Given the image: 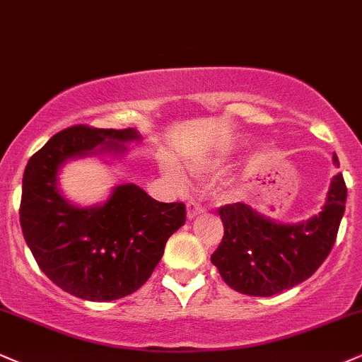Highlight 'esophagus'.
<instances>
[{"mask_svg":"<svg viewBox=\"0 0 362 362\" xmlns=\"http://www.w3.org/2000/svg\"><path fill=\"white\" fill-rule=\"evenodd\" d=\"M186 208H188V218H189V220H193V218L202 215V213L204 211L202 204H199L198 202H194V199H189L188 204H186Z\"/></svg>","mask_w":362,"mask_h":362,"instance_id":"1","label":"esophagus"}]
</instances>
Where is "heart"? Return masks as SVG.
<instances>
[{"label": "heart", "instance_id": "heart-1", "mask_svg": "<svg viewBox=\"0 0 362 362\" xmlns=\"http://www.w3.org/2000/svg\"><path fill=\"white\" fill-rule=\"evenodd\" d=\"M160 171H163V174L168 177V180H171L174 182L182 181V176L176 171V169H174V166L169 163V160H163V163H160Z\"/></svg>", "mask_w": 362, "mask_h": 362}]
</instances>
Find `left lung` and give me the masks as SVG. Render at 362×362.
<instances>
[{
    "label": "left lung",
    "mask_w": 362,
    "mask_h": 362,
    "mask_svg": "<svg viewBox=\"0 0 362 362\" xmlns=\"http://www.w3.org/2000/svg\"><path fill=\"white\" fill-rule=\"evenodd\" d=\"M339 168L337 156H332ZM347 188L342 174L332 177L317 215L282 223L250 204L220 208L225 236L211 263L226 285L253 297H270L296 287L322 265L336 242L346 209Z\"/></svg>",
    "instance_id": "1"
}]
</instances>
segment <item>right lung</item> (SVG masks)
Segmentation results:
<instances>
[{"label":"right lung","mask_w":362,"mask_h":362,"mask_svg":"<svg viewBox=\"0 0 362 362\" xmlns=\"http://www.w3.org/2000/svg\"><path fill=\"white\" fill-rule=\"evenodd\" d=\"M136 129L75 126L55 134L26 164L20 221L40 269L78 298L117 300L149 279L168 238L186 221L182 203H159L134 182L114 186L105 202L82 206L62 193V168L99 158L114 163L126 144L139 142Z\"/></svg>","instance_id":"right-lung-1"}]
</instances>
